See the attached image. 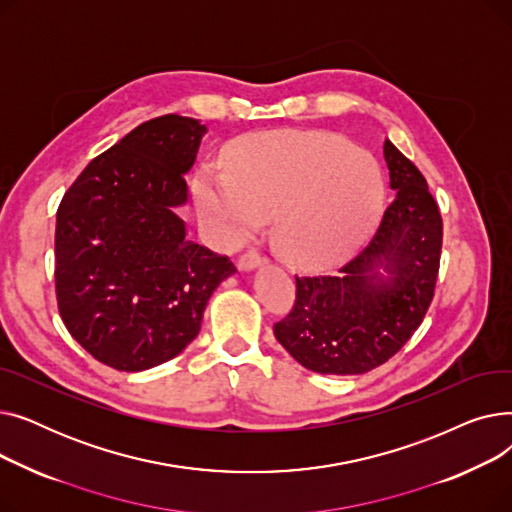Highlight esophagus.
Returning <instances> with one entry per match:
<instances>
[{"instance_id":"esophagus-1","label":"esophagus","mask_w":512,"mask_h":512,"mask_svg":"<svg viewBox=\"0 0 512 512\" xmlns=\"http://www.w3.org/2000/svg\"><path fill=\"white\" fill-rule=\"evenodd\" d=\"M267 261V257L261 253V251H257V249H249L247 253H242L240 255V259H238V267L240 270H253V267H257V265H261V263H265Z\"/></svg>"}]
</instances>
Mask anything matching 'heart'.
Here are the masks:
<instances>
[{
  "label": "heart",
  "mask_w": 512,
  "mask_h": 512,
  "mask_svg": "<svg viewBox=\"0 0 512 512\" xmlns=\"http://www.w3.org/2000/svg\"><path fill=\"white\" fill-rule=\"evenodd\" d=\"M205 218L226 236L276 215V238L303 263L328 261L361 242L386 203L380 164L332 132H270L230 157V174L205 168L195 182Z\"/></svg>",
  "instance_id": "heart-1"
}]
</instances>
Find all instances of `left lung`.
I'll use <instances>...</instances> for the list:
<instances>
[{
    "label": "left lung",
    "instance_id": "1",
    "mask_svg": "<svg viewBox=\"0 0 512 512\" xmlns=\"http://www.w3.org/2000/svg\"><path fill=\"white\" fill-rule=\"evenodd\" d=\"M384 157L396 199L367 247L334 276H294L297 299L274 324L278 342L317 373L380 367L415 334L434 299L444 228L438 203L419 168L390 141Z\"/></svg>",
    "mask_w": 512,
    "mask_h": 512
}]
</instances>
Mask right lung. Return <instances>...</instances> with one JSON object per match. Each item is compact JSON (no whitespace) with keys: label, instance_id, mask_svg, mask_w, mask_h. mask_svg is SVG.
Wrapping results in <instances>:
<instances>
[{"label":"right lung","instance_id":"right-lung-1","mask_svg":"<svg viewBox=\"0 0 512 512\" xmlns=\"http://www.w3.org/2000/svg\"><path fill=\"white\" fill-rule=\"evenodd\" d=\"M205 126L178 114L143 122L97 155L56 215V299L85 351L118 371L170 361L236 272L228 255L186 240V201Z\"/></svg>","mask_w":512,"mask_h":512}]
</instances>
